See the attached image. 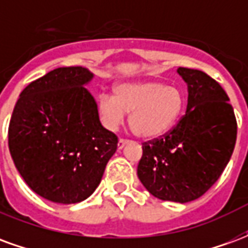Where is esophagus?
<instances>
[{
  "mask_svg": "<svg viewBox=\"0 0 248 248\" xmlns=\"http://www.w3.org/2000/svg\"><path fill=\"white\" fill-rule=\"evenodd\" d=\"M126 145H127V140H119L118 145H117V146H118V151L122 150V149H124Z\"/></svg>",
  "mask_w": 248,
  "mask_h": 248,
  "instance_id": "34e87169",
  "label": "esophagus"
}]
</instances>
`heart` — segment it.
Returning a JSON list of instances; mask_svg holds the SVG:
<instances>
[{
    "label": "heart",
    "mask_w": 248,
    "mask_h": 248,
    "mask_svg": "<svg viewBox=\"0 0 248 248\" xmlns=\"http://www.w3.org/2000/svg\"><path fill=\"white\" fill-rule=\"evenodd\" d=\"M185 108V95L174 85L159 81H133L115 85L111 94L97 98L99 122L117 131L130 114V126L143 140H156L177 124Z\"/></svg>",
    "instance_id": "heart-1"
}]
</instances>
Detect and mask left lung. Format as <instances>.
<instances>
[{
	"label": "left lung",
	"instance_id": "obj_1",
	"mask_svg": "<svg viewBox=\"0 0 248 248\" xmlns=\"http://www.w3.org/2000/svg\"><path fill=\"white\" fill-rule=\"evenodd\" d=\"M187 85L186 114L174 129L145 143L138 178L151 195L187 203L217 182L232 155L236 119L218 82L195 69L178 67Z\"/></svg>",
	"mask_w": 248,
	"mask_h": 248
}]
</instances>
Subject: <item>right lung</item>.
<instances>
[{"label": "right lung", "instance_id": "add662e5", "mask_svg": "<svg viewBox=\"0 0 248 248\" xmlns=\"http://www.w3.org/2000/svg\"><path fill=\"white\" fill-rule=\"evenodd\" d=\"M94 74L58 67L25 87L9 124V150L26 185L61 204L85 201L101 183L117 137L98 119L86 86Z\"/></svg>", "mask_w": 248, "mask_h": 248}]
</instances>
